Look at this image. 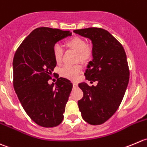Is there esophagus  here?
<instances>
[{
	"mask_svg": "<svg viewBox=\"0 0 147 147\" xmlns=\"http://www.w3.org/2000/svg\"><path fill=\"white\" fill-rule=\"evenodd\" d=\"M73 86H74V87H76L77 86H78V84L76 82H73Z\"/></svg>",
	"mask_w": 147,
	"mask_h": 147,
	"instance_id": "esophagus-1",
	"label": "esophagus"
}]
</instances>
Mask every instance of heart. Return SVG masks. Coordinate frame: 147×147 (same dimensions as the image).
Returning a JSON list of instances; mask_svg holds the SVG:
<instances>
[{
    "instance_id": "1",
    "label": "heart",
    "mask_w": 147,
    "mask_h": 147,
    "mask_svg": "<svg viewBox=\"0 0 147 147\" xmlns=\"http://www.w3.org/2000/svg\"><path fill=\"white\" fill-rule=\"evenodd\" d=\"M66 46L70 49L77 51V61L81 62H87L93 56V48L90 44H86V40L79 36H74L66 42ZM63 49L61 45L56 43L53 46V55L57 63H60L62 61ZM82 71V66L80 64L65 65L61 69V75L65 78L75 80Z\"/></svg>"
}]
</instances>
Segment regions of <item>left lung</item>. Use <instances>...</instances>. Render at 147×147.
Segmentation results:
<instances>
[{
    "instance_id": "8db88e82",
    "label": "left lung",
    "mask_w": 147,
    "mask_h": 147,
    "mask_svg": "<svg viewBox=\"0 0 147 147\" xmlns=\"http://www.w3.org/2000/svg\"><path fill=\"white\" fill-rule=\"evenodd\" d=\"M74 32L91 39L93 59L86 70L88 81H98L96 86L80 83L84 96L78 101L84 121L91 125L104 123L121 104L129 80V69L122 45L107 30L91 27Z\"/></svg>"
}]
</instances>
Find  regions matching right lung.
<instances>
[{"mask_svg": "<svg viewBox=\"0 0 147 147\" xmlns=\"http://www.w3.org/2000/svg\"><path fill=\"white\" fill-rule=\"evenodd\" d=\"M71 35L70 30L37 28L23 40L14 55V89L26 114L43 127H54L63 121L73 84L59 76L55 86L48 81L56 66L53 45Z\"/></svg>", "mask_w": 147, "mask_h": 147, "instance_id": "1", "label": "right lung"}]
</instances>
